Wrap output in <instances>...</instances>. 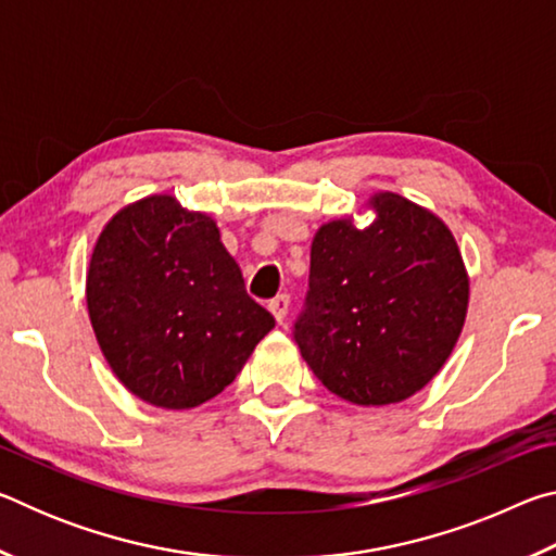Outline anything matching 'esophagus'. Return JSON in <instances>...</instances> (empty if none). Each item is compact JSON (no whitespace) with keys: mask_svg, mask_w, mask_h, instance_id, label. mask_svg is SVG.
I'll list each match as a JSON object with an SVG mask.
<instances>
[{"mask_svg":"<svg viewBox=\"0 0 556 556\" xmlns=\"http://www.w3.org/2000/svg\"><path fill=\"white\" fill-rule=\"evenodd\" d=\"M269 312L275 316L277 324H285V318L289 314V296L287 294H279L269 301Z\"/></svg>","mask_w":556,"mask_h":556,"instance_id":"obj_1","label":"esophagus"}]
</instances>
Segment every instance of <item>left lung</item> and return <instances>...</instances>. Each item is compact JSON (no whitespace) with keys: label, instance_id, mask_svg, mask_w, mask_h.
<instances>
[{"label":"left lung","instance_id":"obj_1","mask_svg":"<svg viewBox=\"0 0 556 556\" xmlns=\"http://www.w3.org/2000/svg\"><path fill=\"white\" fill-rule=\"evenodd\" d=\"M368 228L328 220L312 242L301 357L363 407L409 400L444 368L468 312V271L448 225L400 193L368 199Z\"/></svg>","mask_w":556,"mask_h":556}]
</instances>
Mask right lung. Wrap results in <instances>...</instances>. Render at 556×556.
Wrapping results in <instances>:
<instances>
[{
    "instance_id": "obj_1",
    "label": "right lung",
    "mask_w": 556,
    "mask_h": 556,
    "mask_svg": "<svg viewBox=\"0 0 556 556\" xmlns=\"http://www.w3.org/2000/svg\"><path fill=\"white\" fill-rule=\"evenodd\" d=\"M86 299L112 372L162 409H193L220 394L275 328L244 291L215 220L168 193L108 220L92 248Z\"/></svg>"
}]
</instances>
